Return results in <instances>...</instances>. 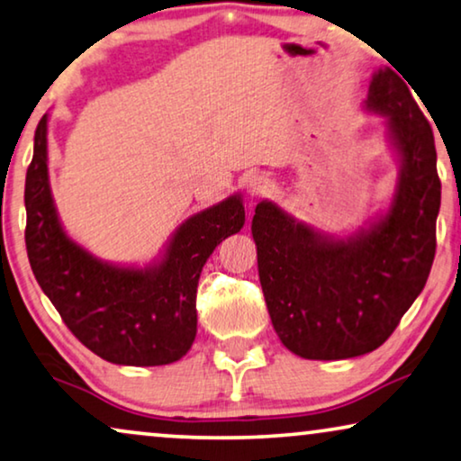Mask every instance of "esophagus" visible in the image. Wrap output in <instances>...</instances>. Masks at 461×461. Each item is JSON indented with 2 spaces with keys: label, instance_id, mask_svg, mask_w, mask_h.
Here are the masks:
<instances>
[{
  "label": "esophagus",
  "instance_id": "34e87169",
  "mask_svg": "<svg viewBox=\"0 0 461 461\" xmlns=\"http://www.w3.org/2000/svg\"><path fill=\"white\" fill-rule=\"evenodd\" d=\"M269 190H271V184L265 175H252V177L249 179V184H246V192H249V196L252 200L267 196Z\"/></svg>",
  "mask_w": 461,
  "mask_h": 461
}]
</instances>
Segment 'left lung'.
<instances>
[{
  "label": "left lung",
  "instance_id": "left-lung-1",
  "mask_svg": "<svg viewBox=\"0 0 461 461\" xmlns=\"http://www.w3.org/2000/svg\"><path fill=\"white\" fill-rule=\"evenodd\" d=\"M363 108L386 116L399 160L391 206L339 238L317 231L271 200L257 204L252 238L274 330L303 359L372 353L399 326L430 274L437 250L440 181L434 135L393 68H378Z\"/></svg>",
  "mask_w": 461,
  "mask_h": 461
}]
</instances>
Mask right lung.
I'll return each mask as SVG.
<instances>
[{"mask_svg": "<svg viewBox=\"0 0 461 461\" xmlns=\"http://www.w3.org/2000/svg\"><path fill=\"white\" fill-rule=\"evenodd\" d=\"M27 252L39 286L70 332L116 366H167L196 339V288L206 258L244 225L240 194L185 219L146 267L108 263L77 244L58 217L48 173V114L24 184Z\"/></svg>", "mask_w": 461, "mask_h": 461, "instance_id": "right-lung-1", "label": "right lung"}]
</instances>
